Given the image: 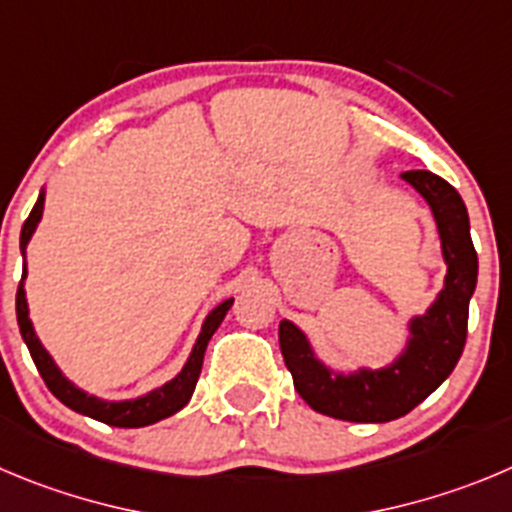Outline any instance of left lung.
<instances>
[{"mask_svg":"<svg viewBox=\"0 0 512 512\" xmlns=\"http://www.w3.org/2000/svg\"><path fill=\"white\" fill-rule=\"evenodd\" d=\"M404 179L427 199L442 237L447 278L432 308L414 318L407 351L381 371L341 376L318 364L303 333L280 323V351L295 391L310 409L343 422H391L422 404L460 361L467 341L470 298L477 285V252L470 219L452 184L432 171H404Z\"/></svg>","mask_w":512,"mask_h":512,"instance_id":"1","label":"left lung"}]
</instances>
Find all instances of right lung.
Listing matches in <instances>:
<instances>
[{"instance_id": "obj_1", "label": "right lung", "mask_w": 512, "mask_h": 512, "mask_svg": "<svg viewBox=\"0 0 512 512\" xmlns=\"http://www.w3.org/2000/svg\"><path fill=\"white\" fill-rule=\"evenodd\" d=\"M42 207H45V191H40V197H37V204L32 207L30 217H27L25 224H22V234H19V250H22V255H25L27 242H30L37 222H40ZM25 278H27V265L25 270H22V280H19V288H17V323H19V333H22L27 348H30L32 361H35L37 371H40L42 381H45L47 389H50L52 394L65 404V407H70L78 414H85V417L90 419H98V422L108 424V427H123V429L148 427V424L161 422V419L171 417V414L179 412L181 407H186V401H189L191 394H194V386H197L199 374H202V361H204V351H207L209 338L214 336V331H217L219 323L224 321L227 310L232 308V298H229L207 315L202 333H199L197 338V346H194L189 361H186V366L181 369V374L176 376L174 381L164 384L161 389L151 391V394L141 396V399L100 401L95 399V396H88L85 391H80L75 384H70V381L60 374V369L52 364L50 353H47L45 348H42V343L37 341L35 331H32L30 315H27L25 288H22Z\"/></svg>"}]
</instances>
